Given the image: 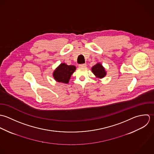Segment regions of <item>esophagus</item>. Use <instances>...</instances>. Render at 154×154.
Segmentation results:
<instances>
[{"instance_id":"34e87169","label":"esophagus","mask_w":154,"mask_h":154,"mask_svg":"<svg viewBox=\"0 0 154 154\" xmlns=\"http://www.w3.org/2000/svg\"><path fill=\"white\" fill-rule=\"evenodd\" d=\"M79 67H80V68H83V67H86V63L80 64V65H79Z\"/></svg>"}]
</instances>
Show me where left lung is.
Returning <instances> with one entry per match:
<instances>
[{"label":"left lung","instance_id":"left-lung-1","mask_svg":"<svg viewBox=\"0 0 154 154\" xmlns=\"http://www.w3.org/2000/svg\"><path fill=\"white\" fill-rule=\"evenodd\" d=\"M92 71L97 78L99 79L103 78L106 74L104 67L100 63H97L94 65L92 68Z\"/></svg>","mask_w":154,"mask_h":154}]
</instances>
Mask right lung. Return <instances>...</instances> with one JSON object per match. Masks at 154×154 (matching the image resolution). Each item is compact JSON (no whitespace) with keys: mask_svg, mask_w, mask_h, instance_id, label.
Instances as JSON below:
<instances>
[{"mask_svg":"<svg viewBox=\"0 0 154 154\" xmlns=\"http://www.w3.org/2000/svg\"><path fill=\"white\" fill-rule=\"evenodd\" d=\"M75 69L76 67L74 65H68L62 63L54 71L53 76L57 82L67 84Z\"/></svg>","mask_w":154,"mask_h":154,"instance_id":"right-lung-1","label":"right lung"}]
</instances>
